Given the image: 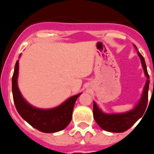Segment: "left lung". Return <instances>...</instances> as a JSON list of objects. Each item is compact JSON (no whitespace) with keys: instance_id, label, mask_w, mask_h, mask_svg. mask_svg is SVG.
<instances>
[{"instance_id":"1","label":"left lung","mask_w":154,"mask_h":154,"mask_svg":"<svg viewBox=\"0 0 154 154\" xmlns=\"http://www.w3.org/2000/svg\"><path fill=\"white\" fill-rule=\"evenodd\" d=\"M135 48H137L136 46ZM138 55L140 58L144 73L147 78V80H146V85L144 86L140 100L139 101L138 104L136 106L135 108L125 113L106 114L102 112L97 107L96 103L93 102L94 119L97 124L106 131L112 132V133H123V132L126 131L142 116L146 110L148 102L149 76L148 75L144 58L140 52H138Z\"/></svg>"}]
</instances>
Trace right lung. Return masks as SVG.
I'll return each instance as SVG.
<instances>
[{"mask_svg":"<svg viewBox=\"0 0 154 154\" xmlns=\"http://www.w3.org/2000/svg\"><path fill=\"white\" fill-rule=\"evenodd\" d=\"M18 64L17 60L12 76L14 103L18 113L31 126L43 133H55L64 130L72 120L75 103L81 93L72 96L55 108L50 109L35 108L26 102L18 89Z\"/></svg>","mask_w":154,"mask_h":154,"instance_id":"1","label":"right lung"}]
</instances>
